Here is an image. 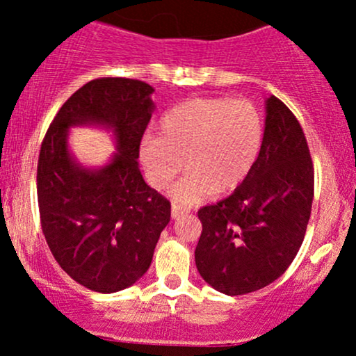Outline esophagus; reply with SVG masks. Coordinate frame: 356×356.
<instances>
[{
	"label": "esophagus",
	"mask_w": 356,
	"mask_h": 356,
	"mask_svg": "<svg viewBox=\"0 0 356 356\" xmlns=\"http://www.w3.org/2000/svg\"><path fill=\"white\" fill-rule=\"evenodd\" d=\"M184 212H186V209H182V207L172 206V211H170V214H172V219H179L184 214Z\"/></svg>",
	"instance_id": "1"
}]
</instances>
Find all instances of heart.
<instances>
[{
  "label": "heart",
  "instance_id": "obj_1",
  "mask_svg": "<svg viewBox=\"0 0 356 356\" xmlns=\"http://www.w3.org/2000/svg\"><path fill=\"white\" fill-rule=\"evenodd\" d=\"M159 137L145 136L138 161L147 181L162 191L189 174L172 191L179 206H195L216 191H236L254 169L264 137V120L252 102L197 97L169 108L159 120Z\"/></svg>",
  "mask_w": 356,
  "mask_h": 356
}]
</instances>
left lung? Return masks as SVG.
<instances>
[{"label":"left lung","mask_w":356,"mask_h":356,"mask_svg":"<svg viewBox=\"0 0 356 356\" xmlns=\"http://www.w3.org/2000/svg\"><path fill=\"white\" fill-rule=\"evenodd\" d=\"M314 172L300 122L280 99L266 100L259 157L229 197L199 209L195 266L227 296L276 281L293 263L312 214Z\"/></svg>","instance_id":"left-lung-1"}]
</instances>
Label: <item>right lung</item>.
<instances>
[{"label":"right lung","instance_id":"1","mask_svg":"<svg viewBox=\"0 0 356 356\" xmlns=\"http://www.w3.org/2000/svg\"><path fill=\"white\" fill-rule=\"evenodd\" d=\"M152 93L140 80L88 81L43 138L36 191L44 239L61 269L92 291H122L140 280L170 220V202L147 186L137 162ZM81 124L113 134L118 152L105 166L85 168L70 152V129Z\"/></svg>","mask_w":356,"mask_h":356}]
</instances>
